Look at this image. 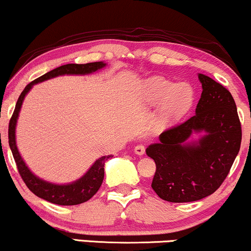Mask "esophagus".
<instances>
[{"label": "esophagus", "instance_id": "esophagus-1", "mask_svg": "<svg viewBox=\"0 0 251 251\" xmlns=\"http://www.w3.org/2000/svg\"><path fill=\"white\" fill-rule=\"evenodd\" d=\"M134 153L138 155H143L145 153V146L142 145V144H138V145L134 148Z\"/></svg>", "mask_w": 251, "mask_h": 251}]
</instances>
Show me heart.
Instances as JSON below:
<instances>
[{
	"label": "heart",
	"mask_w": 251,
	"mask_h": 251,
	"mask_svg": "<svg viewBox=\"0 0 251 251\" xmlns=\"http://www.w3.org/2000/svg\"><path fill=\"white\" fill-rule=\"evenodd\" d=\"M143 96L150 106L162 102L158 120L162 125H171L185 116L191 108L195 91L186 82L176 85L165 77L152 76L143 83Z\"/></svg>",
	"instance_id": "obj_1"
}]
</instances>
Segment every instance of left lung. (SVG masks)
<instances>
[{"instance_id": "obj_1", "label": "left lung", "mask_w": 251, "mask_h": 251, "mask_svg": "<svg viewBox=\"0 0 251 251\" xmlns=\"http://www.w3.org/2000/svg\"><path fill=\"white\" fill-rule=\"evenodd\" d=\"M201 96L196 114L159 135L146 154L154 160L152 189L164 201L186 203L210 196L229 174L242 140V128L231 93L211 77L198 74ZM203 133L198 142H187Z\"/></svg>"}]
</instances>
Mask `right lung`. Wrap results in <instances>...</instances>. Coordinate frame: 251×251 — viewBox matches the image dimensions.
<instances>
[{
	"label": "right lung",
	"instance_id": "1",
	"mask_svg": "<svg viewBox=\"0 0 251 251\" xmlns=\"http://www.w3.org/2000/svg\"><path fill=\"white\" fill-rule=\"evenodd\" d=\"M106 66V63L102 61L99 62H89L83 63V65H77V63H68V65L60 66L55 70L48 72V73L43 74L42 76L37 77V79L28 83L25 86L24 91H22L21 96L19 97L17 100L14 113L11 116L9 122V129H8V138H9V146L13 153L14 159H15L17 170L21 178L27 185V188L36 195L37 197L42 198V200L50 201V203L57 204V205H76V204H81L91 200L94 195L97 194L98 190L101 186L103 180V175H105V162L111 158L112 155H103L100 157L94 162L93 165L89 168V170L82 176L81 178L73 181L70 184H53L50 181H46L41 178L36 177L33 172L28 169L25 163L20 155L19 150L16 146V137H15V129L16 123L19 119V113L21 111L22 102H24L25 96L28 92L30 91L31 87L36 83L45 81V80L51 79L59 75H86V74L94 73V72L101 70Z\"/></svg>",
	"mask_w": 251,
	"mask_h": 251
}]
</instances>
